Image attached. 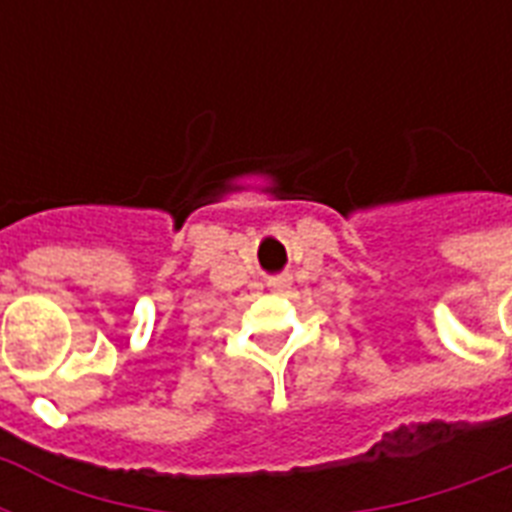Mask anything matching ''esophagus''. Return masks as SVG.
Instances as JSON below:
<instances>
[{
	"label": "esophagus",
	"mask_w": 512,
	"mask_h": 512,
	"mask_svg": "<svg viewBox=\"0 0 512 512\" xmlns=\"http://www.w3.org/2000/svg\"><path fill=\"white\" fill-rule=\"evenodd\" d=\"M289 284H292V279H289V276H276V279L271 281L273 289H287Z\"/></svg>",
	"instance_id": "obj_1"
}]
</instances>
